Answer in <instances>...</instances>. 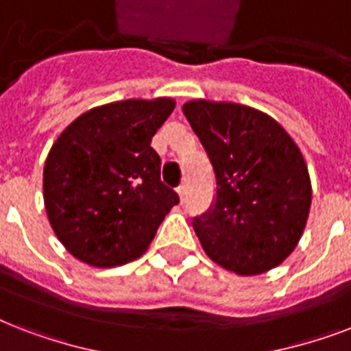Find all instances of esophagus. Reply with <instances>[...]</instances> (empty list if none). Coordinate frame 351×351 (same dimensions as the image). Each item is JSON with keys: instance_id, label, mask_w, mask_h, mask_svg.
<instances>
[{"instance_id": "obj_1", "label": "esophagus", "mask_w": 351, "mask_h": 351, "mask_svg": "<svg viewBox=\"0 0 351 351\" xmlns=\"http://www.w3.org/2000/svg\"><path fill=\"white\" fill-rule=\"evenodd\" d=\"M176 193H178V197H180V202H184V200H186V197H187V187L186 186H178Z\"/></svg>"}]
</instances>
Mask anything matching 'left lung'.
I'll return each mask as SVG.
<instances>
[{
  "label": "left lung",
  "instance_id": "obj_1",
  "mask_svg": "<svg viewBox=\"0 0 351 351\" xmlns=\"http://www.w3.org/2000/svg\"><path fill=\"white\" fill-rule=\"evenodd\" d=\"M182 111L217 176V202L195 219L206 255L250 277L280 266L299 244L311 206V180L299 145L266 112L197 98Z\"/></svg>",
  "mask_w": 351,
  "mask_h": 351
}]
</instances>
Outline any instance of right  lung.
Masks as SVG:
<instances>
[{
  "instance_id": "right-lung-1",
  "label": "right lung",
  "mask_w": 351,
  "mask_h": 351,
  "mask_svg": "<svg viewBox=\"0 0 351 351\" xmlns=\"http://www.w3.org/2000/svg\"><path fill=\"white\" fill-rule=\"evenodd\" d=\"M173 109L167 96L93 107L52 143L43 167L47 219L78 261L114 267L142 256L178 204L160 182V156L151 147Z\"/></svg>"
}]
</instances>
